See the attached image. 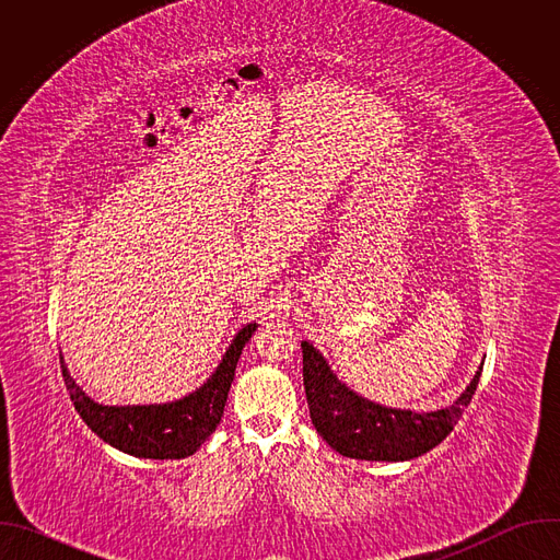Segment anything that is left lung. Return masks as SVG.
Here are the masks:
<instances>
[{
  "mask_svg": "<svg viewBox=\"0 0 560 560\" xmlns=\"http://www.w3.org/2000/svg\"><path fill=\"white\" fill-rule=\"evenodd\" d=\"M301 350L303 387L316 432L332 450L359 460H412L436 447L463 417L483 372L481 363L450 408L415 412L370 401L350 389L310 341H301Z\"/></svg>",
  "mask_w": 560,
  "mask_h": 560,
  "instance_id": "left-lung-1",
  "label": "left lung"
}]
</instances>
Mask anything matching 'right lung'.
Listing matches in <instances>:
<instances>
[{
    "mask_svg": "<svg viewBox=\"0 0 560 560\" xmlns=\"http://www.w3.org/2000/svg\"><path fill=\"white\" fill-rule=\"evenodd\" d=\"M255 330L257 324H248L238 330L230 341L221 363L203 381V385L166 404H97L95 398H91L74 383L61 354L59 363L74 410L104 443L137 458H186L192 456L221 423L238 357H242Z\"/></svg>",
    "mask_w": 560,
    "mask_h": 560,
    "instance_id": "1",
    "label": "right lung"
}]
</instances>
